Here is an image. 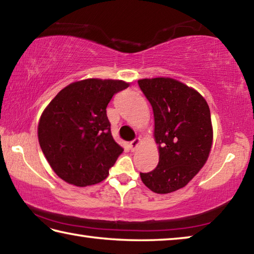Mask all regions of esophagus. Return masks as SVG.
<instances>
[{
    "label": "esophagus",
    "instance_id": "1",
    "mask_svg": "<svg viewBox=\"0 0 254 254\" xmlns=\"http://www.w3.org/2000/svg\"><path fill=\"white\" fill-rule=\"evenodd\" d=\"M139 143H140V139L132 140L131 142H130V149H131V151H134V150L137 148V145H139Z\"/></svg>",
    "mask_w": 254,
    "mask_h": 254
}]
</instances>
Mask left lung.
I'll return each instance as SVG.
<instances>
[{"label":"left lung","mask_w":254,"mask_h":254,"mask_svg":"<svg viewBox=\"0 0 254 254\" xmlns=\"http://www.w3.org/2000/svg\"><path fill=\"white\" fill-rule=\"evenodd\" d=\"M137 83L152 106L159 144L158 166L140 176L152 191L168 194L186 186L207 160L213 141L209 107L198 92L173 78Z\"/></svg>","instance_id":"obj_1"}]
</instances>
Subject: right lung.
Wrapping results in <instances>:
<instances>
[{
  "label": "right lung",
  "instance_id": "1",
  "mask_svg": "<svg viewBox=\"0 0 254 254\" xmlns=\"http://www.w3.org/2000/svg\"><path fill=\"white\" fill-rule=\"evenodd\" d=\"M123 80L89 78L62 89L42 113L38 139L58 177L75 186L101 183L123 152L111 133L106 107Z\"/></svg>",
  "mask_w": 254,
  "mask_h": 254
}]
</instances>
